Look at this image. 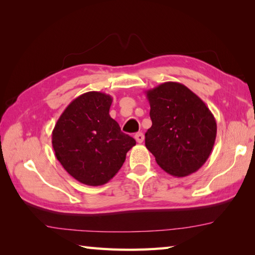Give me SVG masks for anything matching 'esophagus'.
I'll list each match as a JSON object with an SVG mask.
<instances>
[{
	"label": "esophagus",
	"mask_w": 255,
	"mask_h": 255,
	"mask_svg": "<svg viewBox=\"0 0 255 255\" xmlns=\"http://www.w3.org/2000/svg\"><path fill=\"white\" fill-rule=\"evenodd\" d=\"M134 139H136V141L138 142V143H141L143 140H144V136H143V133L142 132H138V133H136L134 134Z\"/></svg>",
	"instance_id": "34e87169"
}]
</instances>
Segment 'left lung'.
<instances>
[{
	"label": "left lung",
	"instance_id": "obj_1",
	"mask_svg": "<svg viewBox=\"0 0 255 255\" xmlns=\"http://www.w3.org/2000/svg\"><path fill=\"white\" fill-rule=\"evenodd\" d=\"M152 121L145 147L170 175L184 177L198 171L214 148L217 124L199 97L178 82L145 91Z\"/></svg>",
	"mask_w": 255,
	"mask_h": 255
}]
</instances>
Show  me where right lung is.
<instances>
[{"label":"right lung","mask_w":255,"mask_h":255,"mask_svg":"<svg viewBox=\"0 0 255 255\" xmlns=\"http://www.w3.org/2000/svg\"><path fill=\"white\" fill-rule=\"evenodd\" d=\"M113 97L86 92L67 106L52 130V148L70 175L89 186L104 185L121 170L136 140L110 116Z\"/></svg>","instance_id":"add662e5"}]
</instances>
